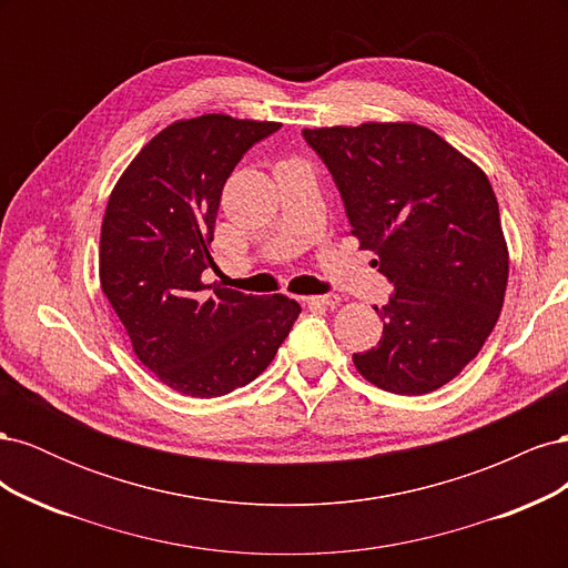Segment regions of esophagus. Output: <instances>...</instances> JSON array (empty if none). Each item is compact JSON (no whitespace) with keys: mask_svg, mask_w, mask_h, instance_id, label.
Wrapping results in <instances>:
<instances>
[{"mask_svg":"<svg viewBox=\"0 0 568 568\" xmlns=\"http://www.w3.org/2000/svg\"><path fill=\"white\" fill-rule=\"evenodd\" d=\"M307 305H324V307H336L341 303L338 296L334 294H326V296H311V298H303Z\"/></svg>","mask_w":568,"mask_h":568,"instance_id":"1","label":"esophagus"}]
</instances>
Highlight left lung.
<instances>
[{
  "mask_svg": "<svg viewBox=\"0 0 568 568\" xmlns=\"http://www.w3.org/2000/svg\"><path fill=\"white\" fill-rule=\"evenodd\" d=\"M332 170L359 248L395 286L382 341L357 372L400 395L432 393L467 367L500 317L509 251L480 165L417 123L305 130Z\"/></svg>",
  "mask_w": 568,
  "mask_h": 568,
  "instance_id": "1",
  "label": "left lung"
}]
</instances>
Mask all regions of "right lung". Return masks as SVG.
<instances>
[{
	"label": "right lung",
	"instance_id": "obj_1",
	"mask_svg": "<svg viewBox=\"0 0 568 568\" xmlns=\"http://www.w3.org/2000/svg\"><path fill=\"white\" fill-rule=\"evenodd\" d=\"M272 120L203 113L163 128L118 178L101 222L99 282L140 363L165 386L215 398L277 355L301 305L203 284L222 186Z\"/></svg>",
	"mask_w": 568,
	"mask_h": 568
}]
</instances>
